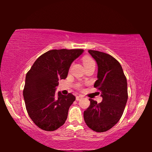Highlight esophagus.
<instances>
[{
  "mask_svg": "<svg viewBox=\"0 0 152 152\" xmlns=\"http://www.w3.org/2000/svg\"><path fill=\"white\" fill-rule=\"evenodd\" d=\"M83 95H77V96H76V100L77 101H78V100H80V99H82L83 98Z\"/></svg>",
  "mask_w": 152,
  "mask_h": 152,
  "instance_id": "1",
  "label": "esophagus"
}]
</instances>
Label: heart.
Here are the masks:
<instances>
[{
	"label": "heart",
	"mask_w": 152,
	"mask_h": 152,
	"mask_svg": "<svg viewBox=\"0 0 152 152\" xmlns=\"http://www.w3.org/2000/svg\"><path fill=\"white\" fill-rule=\"evenodd\" d=\"M83 64H84V66H88L90 65V64H95V61H93V60L91 59V57H84L83 58ZM77 88H82V85L81 84H77Z\"/></svg>",
	"instance_id": "1"
}]
</instances>
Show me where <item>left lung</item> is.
<instances>
[{
  "label": "left lung",
  "mask_w": 152,
  "mask_h": 152,
  "mask_svg": "<svg viewBox=\"0 0 152 152\" xmlns=\"http://www.w3.org/2000/svg\"><path fill=\"white\" fill-rule=\"evenodd\" d=\"M88 53L97 64V80L94 87L100 91L102 101L97 103L89 99L91 104L84 112V119L93 131L104 132L117 124L123 114L128 99L127 82L121 65L115 58L97 50H89Z\"/></svg>",
  "instance_id": "1"
}]
</instances>
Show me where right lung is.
Here are the masks:
<instances>
[{"label":"right lung","mask_w":152,"mask_h":152,"mask_svg":"<svg viewBox=\"0 0 152 152\" xmlns=\"http://www.w3.org/2000/svg\"><path fill=\"white\" fill-rule=\"evenodd\" d=\"M82 49L52 50L41 55L27 72L23 89L26 110L41 129L55 131L65 123L75 97L56 94L59 80L67 77L70 66Z\"/></svg>","instance_id":"1"}]
</instances>
